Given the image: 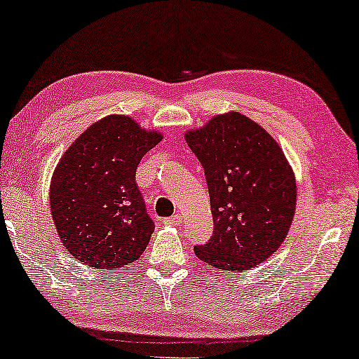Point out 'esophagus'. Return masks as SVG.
<instances>
[{"mask_svg": "<svg viewBox=\"0 0 359 359\" xmlns=\"http://www.w3.org/2000/svg\"><path fill=\"white\" fill-rule=\"evenodd\" d=\"M181 222H183V217H181L180 215H175L172 217L163 219V224H165V225H173V227H178Z\"/></svg>", "mask_w": 359, "mask_h": 359, "instance_id": "obj_1", "label": "esophagus"}]
</instances>
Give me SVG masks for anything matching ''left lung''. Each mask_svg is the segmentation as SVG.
<instances>
[{
  "instance_id": "1",
  "label": "left lung",
  "mask_w": 359,
  "mask_h": 359,
  "mask_svg": "<svg viewBox=\"0 0 359 359\" xmlns=\"http://www.w3.org/2000/svg\"><path fill=\"white\" fill-rule=\"evenodd\" d=\"M208 183L215 231L194 252L221 271H246L280 248L297 210V181L284 151L238 111L186 132Z\"/></svg>"
}]
</instances>
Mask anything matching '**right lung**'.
Instances as JSON below:
<instances>
[{"instance_id": "right-lung-1", "label": "right lung", "mask_w": 359, "mask_h": 359, "mask_svg": "<svg viewBox=\"0 0 359 359\" xmlns=\"http://www.w3.org/2000/svg\"><path fill=\"white\" fill-rule=\"evenodd\" d=\"M162 140L126 115L91 124L66 149L50 181V211L61 243L90 268L138 260L154 231L135 183L142 157Z\"/></svg>"}]
</instances>
